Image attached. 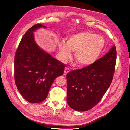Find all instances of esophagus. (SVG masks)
Returning a JSON list of instances; mask_svg holds the SVG:
<instances>
[{
    "label": "esophagus",
    "mask_w": 130,
    "mask_h": 130,
    "mask_svg": "<svg viewBox=\"0 0 130 130\" xmlns=\"http://www.w3.org/2000/svg\"><path fill=\"white\" fill-rule=\"evenodd\" d=\"M69 72V68L67 67H65L64 69V75L66 76V74Z\"/></svg>",
    "instance_id": "esophagus-1"
}]
</instances>
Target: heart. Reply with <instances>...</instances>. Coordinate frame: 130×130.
Returning <instances> with one entry per match:
<instances>
[{"label": "heart", "instance_id": "b5f03b06", "mask_svg": "<svg viewBox=\"0 0 130 130\" xmlns=\"http://www.w3.org/2000/svg\"><path fill=\"white\" fill-rule=\"evenodd\" d=\"M105 44L103 37L89 32L74 34L68 37L66 44H59L60 57L65 62L71 58V51L75 52V59L79 66H89L97 61Z\"/></svg>", "mask_w": 130, "mask_h": 130}]
</instances>
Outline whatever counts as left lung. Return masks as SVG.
Returning a JSON list of instances; mask_svg holds the SVG:
<instances>
[{"mask_svg":"<svg viewBox=\"0 0 130 130\" xmlns=\"http://www.w3.org/2000/svg\"><path fill=\"white\" fill-rule=\"evenodd\" d=\"M116 60L114 46L94 64L67 74V102L71 108L85 112L98 104L112 83Z\"/></svg>","mask_w":130,"mask_h":130,"instance_id":"obj_1","label":"left lung"}]
</instances>
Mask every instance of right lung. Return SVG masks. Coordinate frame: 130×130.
Instances as JSON below:
<instances>
[{
  "instance_id": "1",
  "label": "right lung",
  "mask_w": 130,
  "mask_h": 130,
  "mask_svg": "<svg viewBox=\"0 0 130 130\" xmlns=\"http://www.w3.org/2000/svg\"><path fill=\"white\" fill-rule=\"evenodd\" d=\"M45 26L37 24L24 35L16 51L14 76L16 87L27 101L37 103L47 97L50 87L64 73L65 65L38 46L33 32Z\"/></svg>"
}]
</instances>
